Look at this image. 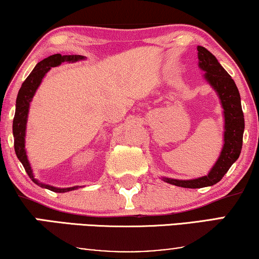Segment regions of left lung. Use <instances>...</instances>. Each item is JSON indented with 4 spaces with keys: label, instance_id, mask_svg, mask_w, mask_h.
<instances>
[{
    "label": "left lung",
    "instance_id": "8db88e82",
    "mask_svg": "<svg viewBox=\"0 0 259 259\" xmlns=\"http://www.w3.org/2000/svg\"><path fill=\"white\" fill-rule=\"evenodd\" d=\"M197 51L199 68L205 72V80L217 92L222 107L224 109V145L221 155L206 176L190 180L162 178L166 183L186 189H200L221 182L231 165L239 157L244 133V114L240 105V95L235 81L223 68L215 56L206 48L198 46Z\"/></svg>",
    "mask_w": 259,
    "mask_h": 259
}]
</instances>
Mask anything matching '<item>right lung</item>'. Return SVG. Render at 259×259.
I'll use <instances>...</instances> for the list:
<instances>
[{
    "instance_id": "1",
    "label": "right lung",
    "mask_w": 259,
    "mask_h": 259,
    "mask_svg": "<svg viewBox=\"0 0 259 259\" xmlns=\"http://www.w3.org/2000/svg\"><path fill=\"white\" fill-rule=\"evenodd\" d=\"M86 58L82 55H61V54H54L48 56L37 63L35 68L31 70V73L28 75V77L24 80V82L21 86L19 94L16 98V109H15V116L13 120V134H14V148H15V153L19 158V160L22 162L24 169H26L27 175L29 178L36 184V185L44 187V189H48L53 191V192H68V191L76 190L79 186L67 187V189H59V187H54L51 185H46L38 182L37 179L34 178L33 169L30 167L29 161L27 158L26 146H24V137H26V128H27V118L28 112H29L30 101L33 99L35 92L40 86L42 79H44L46 74L52 67L60 66L62 62H76L80 60H84Z\"/></svg>"
}]
</instances>
